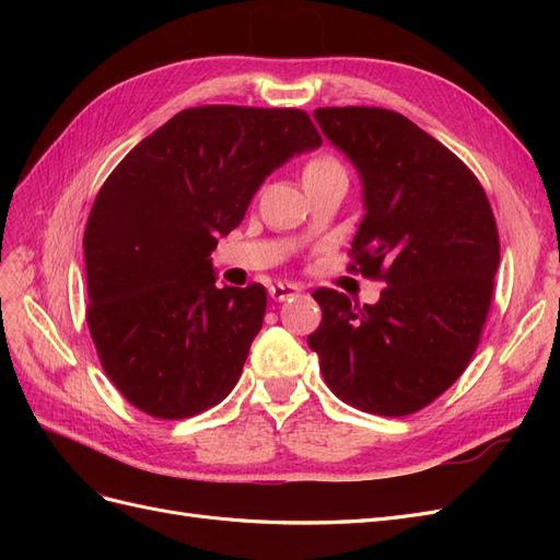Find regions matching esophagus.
Here are the masks:
<instances>
[{
  "label": "esophagus",
  "instance_id": "1",
  "mask_svg": "<svg viewBox=\"0 0 560 560\" xmlns=\"http://www.w3.org/2000/svg\"><path fill=\"white\" fill-rule=\"evenodd\" d=\"M301 292V287L299 284H294V282H276V284H270L268 287V294H270V299H276V301H284V299H292L294 294H299Z\"/></svg>",
  "mask_w": 560,
  "mask_h": 560
}]
</instances>
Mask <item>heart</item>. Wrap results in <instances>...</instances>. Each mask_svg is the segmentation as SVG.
<instances>
[{
    "mask_svg": "<svg viewBox=\"0 0 560 560\" xmlns=\"http://www.w3.org/2000/svg\"><path fill=\"white\" fill-rule=\"evenodd\" d=\"M343 171V165L338 163L334 156L329 154H319V156H313L306 167H303V182L308 179H315V177H322V175H329V173H338ZM346 173V171H343Z\"/></svg>",
    "mask_w": 560,
    "mask_h": 560,
    "instance_id": "1",
    "label": "heart"
}]
</instances>
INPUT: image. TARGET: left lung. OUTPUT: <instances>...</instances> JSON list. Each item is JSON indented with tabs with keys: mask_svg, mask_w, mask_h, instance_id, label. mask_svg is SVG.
Returning <instances> with one entry per match:
<instances>
[{
	"mask_svg": "<svg viewBox=\"0 0 560 560\" xmlns=\"http://www.w3.org/2000/svg\"><path fill=\"white\" fill-rule=\"evenodd\" d=\"M313 116L364 186L348 270L385 287L374 306L315 290L322 322L308 346L338 399L409 416L463 376L481 341L500 266L495 217L477 175L406 116L381 107Z\"/></svg>",
	"mask_w": 560,
	"mask_h": 560,
	"instance_id": "obj_1",
	"label": "left lung"
}]
</instances>
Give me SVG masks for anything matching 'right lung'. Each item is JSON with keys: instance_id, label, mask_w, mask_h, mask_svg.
<instances>
[{"instance_id": "obj_1", "label": "right lung", "mask_w": 560, "mask_h": 560, "mask_svg": "<svg viewBox=\"0 0 560 560\" xmlns=\"http://www.w3.org/2000/svg\"><path fill=\"white\" fill-rule=\"evenodd\" d=\"M319 144L303 109L202 105L175 114L105 179L83 233L86 322L135 409L191 418L238 383L266 290L217 287L210 254L261 182Z\"/></svg>"}]
</instances>
